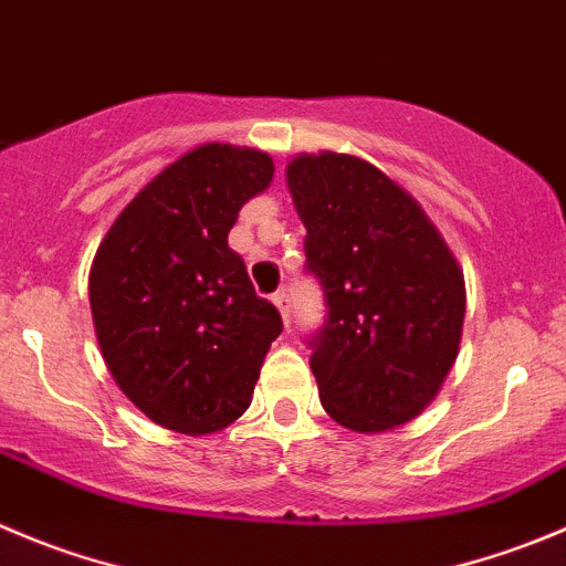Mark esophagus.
<instances>
[{
	"instance_id": "esophagus-1",
	"label": "esophagus",
	"mask_w": 566,
	"mask_h": 566,
	"mask_svg": "<svg viewBox=\"0 0 566 566\" xmlns=\"http://www.w3.org/2000/svg\"><path fill=\"white\" fill-rule=\"evenodd\" d=\"M272 300H274V305H277L283 322L289 325V322H292V297H289V292H277Z\"/></svg>"
}]
</instances>
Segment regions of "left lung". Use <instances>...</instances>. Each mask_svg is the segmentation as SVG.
I'll return each mask as SVG.
<instances>
[{
	"mask_svg": "<svg viewBox=\"0 0 566 566\" xmlns=\"http://www.w3.org/2000/svg\"><path fill=\"white\" fill-rule=\"evenodd\" d=\"M305 224V272L325 292L308 336L319 400L360 433L419 417L455 364L464 274L422 208L353 155H300L286 169Z\"/></svg>",
	"mask_w": 566,
	"mask_h": 566,
	"instance_id": "1",
	"label": "left lung"
}]
</instances>
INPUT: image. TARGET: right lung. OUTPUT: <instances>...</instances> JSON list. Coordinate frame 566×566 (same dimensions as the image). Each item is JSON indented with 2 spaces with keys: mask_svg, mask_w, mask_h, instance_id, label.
<instances>
[{
  "mask_svg": "<svg viewBox=\"0 0 566 566\" xmlns=\"http://www.w3.org/2000/svg\"><path fill=\"white\" fill-rule=\"evenodd\" d=\"M272 171L258 149H191L136 193L96 250L88 297L102 358L118 389L177 433L235 422L283 331L228 244Z\"/></svg>",
  "mask_w": 566,
  "mask_h": 566,
  "instance_id": "right-lung-1",
  "label": "right lung"
}]
</instances>
